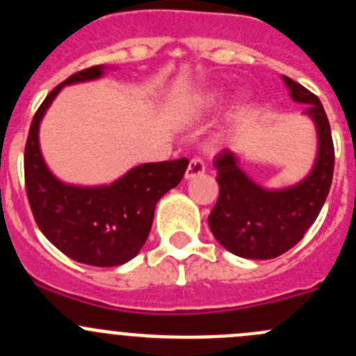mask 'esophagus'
<instances>
[{
    "mask_svg": "<svg viewBox=\"0 0 356 356\" xmlns=\"http://www.w3.org/2000/svg\"><path fill=\"white\" fill-rule=\"evenodd\" d=\"M204 174V163L201 158H193L191 161H189L188 168H186V175L184 177L188 179V181H191V179L198 177V175Z\"/></svg>",
    "mask_w": 356,
    "mask_h": 356,
    "instance_id": "34e87169",
    "label": "esophagus"
}]
</instances>
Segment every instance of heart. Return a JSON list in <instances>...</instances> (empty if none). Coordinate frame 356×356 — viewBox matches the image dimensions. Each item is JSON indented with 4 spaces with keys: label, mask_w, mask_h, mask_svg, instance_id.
<instances>
[{
    "label": "heart",
    "mask_w": 356,
    "mask_h": 356,
    "mask_svg": "<svg viewBox=\"0 0 356 356\" xmlns=\"http://www.w3.org/2000/svg\"><path fill=\"white\" fill-rule=\"evenodd\" d=\"M224 96V89L220 88L201 89L186 99L184 105H182V113L188 115V117H201V115L211 113L222 105Z\"/></svg>",
    "instance_id": "b5f03b06"
}]
</instances>
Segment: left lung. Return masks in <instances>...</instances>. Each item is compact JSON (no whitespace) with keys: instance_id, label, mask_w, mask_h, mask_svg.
I'll return each mask as SVG.
<instances>
[{"instance_id":"obj_1","label":"left lung","mask_w":356,"mask_h":356,"mask_svg":"<svg viewBox=\"0 0 356 356\" xmlns=\"http://www.w3.org/2000/svg\"><path fill=\"white\" fill-rule=\"evenodd\" d=\"M293 102L303 103V115L317 131V156L305 179L282 189L257 184L239 163V156L224 149L215 156L218 200L208 217L211 234L238 257L268 260L286 253L303 239L321 213L334 172V146L327 115L321 99L282 75Z\"/></svg>"}]
</instances>
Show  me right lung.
I'll use <instances>...</instances> for the list:
<instances>
[{
  "label": "right lung",
  "instance_id": "add662e5",
  "mask_svg": "<svg viewBox=\"0 0 356 356\" xmlns=\"http://www.w3.org/2000/svg\"><path fill=\"white\" fill-rule=\"evenodd\" d=\"M108 67L96 65L56 86L32 118L25 145V189L35 224L62 253L79 264L117 267L145 246L158 200L182 181L186 158L132 167L111 184L77 186L60 181L39 146V125L65 86L96 81Z\"/></svg>",
  "mask_w": 356,
  "mask_h": 356
}]
</instances>
